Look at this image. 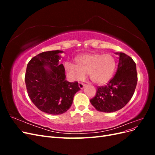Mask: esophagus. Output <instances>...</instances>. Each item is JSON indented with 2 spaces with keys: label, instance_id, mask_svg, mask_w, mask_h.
Listing matches in <instances>:
<instances>
[{
  "label": "esophagus",
  "instance_id": "1",
  "mask_svg": "<svg viewBox=\"0 0 155 155\" xmlns=\"http://www.w3.org/2000/svg\"><path fill=\"white\" fill-rule=\"evenodd\" d=\"M85 84H83L82 83H79V87L80 88V89H83L84 87H85Z\"/></svg>",
  "mask_w": 155,
  "mask_h": 155
}]
</instances>
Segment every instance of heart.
Wrapping results in <instances>:
<instances>
[{"instance_id":"obj_1","label":"heart","mask_w":155,"mask_h":155,"mask_svg":"<svg viewBox=\"0 0 155 155\" xmlns=\"http://www.w3.org/2000/svg\"><path fill=\"white\" fill-rule=\"evenodd\" d=\"M76 65L64 63V69L70 80L79 81L88 74L94 83L103 85L109 81L115 72L116 62L114 56L109 54H85L75 58Z\"/></svg>"}]
</instances>
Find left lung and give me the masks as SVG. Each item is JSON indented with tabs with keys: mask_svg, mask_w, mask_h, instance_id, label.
<instances>
[{
	"mask_svg": "<svg viewBox=\"0 0 155 155\" xmlns=\"http://www.w3.org/2000/svg\"><path fill=\"white\" fill-rule=\"evenodd\" d=\"M119 55V63L114 77L104 87H98L91 104L100 112H113L127 104L133 97L138 78L137 66L133 59L122 52Z\"/></svg>",
	"mask_w": 155,
	"mask_h": 155,
	"instance_id": "8db88e82",
	"label": "left lung"
}]
</instances>
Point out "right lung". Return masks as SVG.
Here are the masks:
<instances>
[{"label": "right lung", "mask_w": 155, "mask_h": 155, "mask_svg": "<svg viewBox=\"0 0 155 155\" xmlns=\"http://www.w3.org/2000/svg\"><path fill=\"white\" fill-rule=\"evenodd\" d=\"M61 50L44 51L28 63L25 83L28 96L38 109L58 115L67 112L80 90L78 83L67 81L63 64H59Z\"/></svg>", "instance_id": "add662e5"}]
</instances>
